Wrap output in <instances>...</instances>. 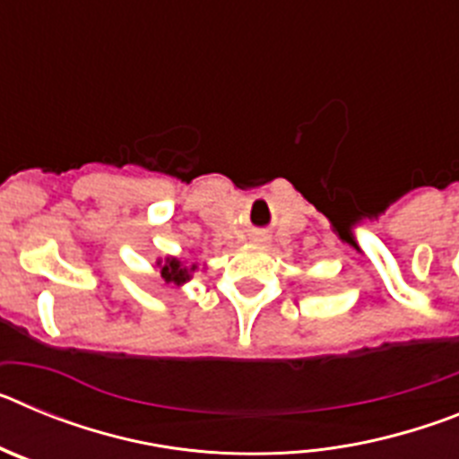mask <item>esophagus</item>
<instances>
[{
  "mask_svg": "<svg viewBox=\"0 0 459 459\" xmlns=\"http://www.w3.org/2000/svg\"><path fill=\"white\" fill-rule=\"evenodd\" d=\"M255 241H257V243H264V241H269V238H266V237H255Z\"/></svg>",
  "mask_w": 459,
  "mask_h": 459,
  "instance_id": "esophagus-1",
  "label": "esophagus"
}]
</instances>
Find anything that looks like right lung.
Wrapping results in <instances>:
<instances>
[{
  "label": "right lung",
  "mask_w": 459,
  "mask_h": 459,
  "mask_svg": "<svg viewBox=\"0 0 459 459\" xmlns=\"http://www.w3.org/2000/svg\"><path fill=\"white\" fill-rule=\"evenodd\" d=\"M158 266H160V275H163L165 282H174V285H184L188 282L190 273H193L197 266H184L177 257H165L158 259Z\"/></svg>",
  "instance_id": "right-lung-1"
}]
</instances>
